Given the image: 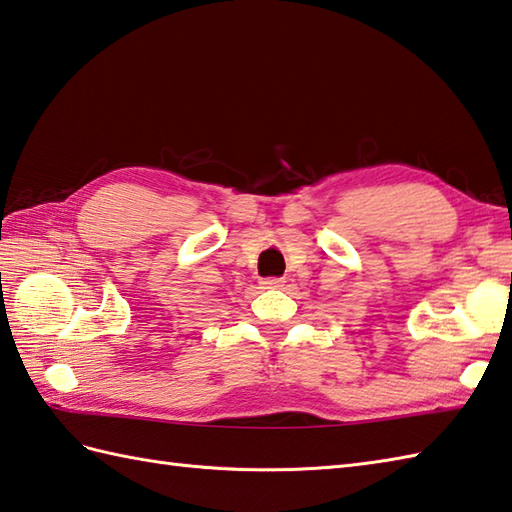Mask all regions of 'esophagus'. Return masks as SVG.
Listing matches in <instances>:
<instances>
[{
  "label": "esophagus",
  "mask_w": 512,
  "mask_h": 512,
  "mask_svg": "<svg viewBox=\"0 0 512 512\" xmlns=\"http://www.w3.org/2000/svg\"><path fill=\"white\" fill-rule=\"evenodd\" d=\"M260 287H263V289H282V287H285V278H263V280H260Z\"/></svg>",
  "instance_id": "obj_1"
}]
</instances>
